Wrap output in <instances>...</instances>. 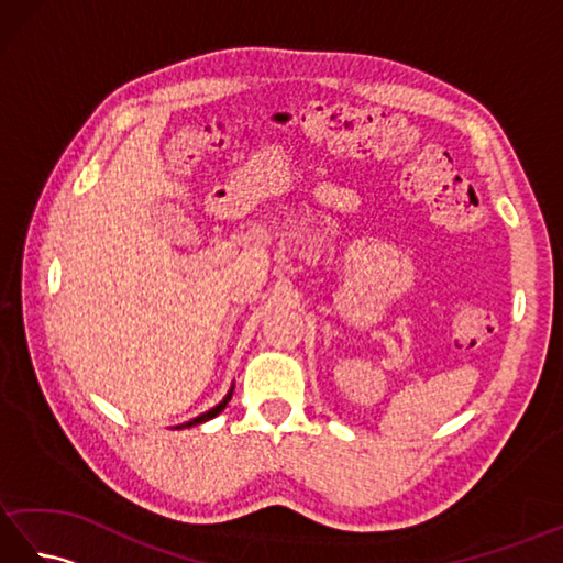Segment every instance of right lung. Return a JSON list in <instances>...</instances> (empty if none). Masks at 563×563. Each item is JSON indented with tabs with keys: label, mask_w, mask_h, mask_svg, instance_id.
Wrapping results in <instances>:
<instances>
[{
	"label": "right lung",
	"mask_w": 563,
	"mask_h": 563,
	"mask_svg": "<svg viewBox=\"0 0 563 563\" xmlns=\"http://www.w3.org/2000/svg\"><path fill=\"white\" fill-rule=\"evenodd\" d=\"M232 399V389L230 391H227V397L218 404V406H214V409H210V411H206V413H200V416H196L194 418V421H188V423H184V426H178V428H190V426H198V423H206V421H210V418H214V416H218L222 409H224V406H227V401H230Z\"/></svg>",
	"instance_id": "1"
}]
</instances>
